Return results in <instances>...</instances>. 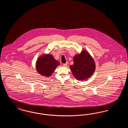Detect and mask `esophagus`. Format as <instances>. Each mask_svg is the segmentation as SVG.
Wrapping results in <instances>:
<instances>
[{"label":"esophagus","instance_id":"1","mask_svg":"<svg viewBox=\"0 0 128 128\" xmlns=\"http://www.w3.org/2000/svg\"><path fill=\"white\" fill-rule=\"evenodd\" d=\"M67 65H68V62H66V63H65V64H63V66L64 67H66Z\"/></svg>","mask_w":128,"mask_h":128}]
</instances>
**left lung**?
<instances>
[{"label": "left lung", "instance_id": "obj_1", "mask_svg": "<svg viewBox=\"0 0 128 128\" xmlns=\"http://www.w3.org/2000/svg\"><path fill=\"white\" fill-rule=\"evenodd\" d=\"M74 64L70 68L73 76L80 81L86 80L91 78L96 70V63L90 54L82 50L79 54L75 55Z\"/></svg>", "mask_w": 128, "mask_h": 128}]
</instances>
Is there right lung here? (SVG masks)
<instances>
[{"label":"right lung","mask_w":128,"mask_h":128,"mask_svg":"<svg viewBox=\"0 0 128 128\" xmlns=\"http://www.w3.org/2000/svg\"><path fill=\"white\" fill-rule=\"evenodd\" d=\"M60 65L59 62L55 60L53 55L50 54H43L37 58L36 68L37 72L39 74L49 77Z\"/></svg>","instance_id":"right-lung-1"}]
</instances>
